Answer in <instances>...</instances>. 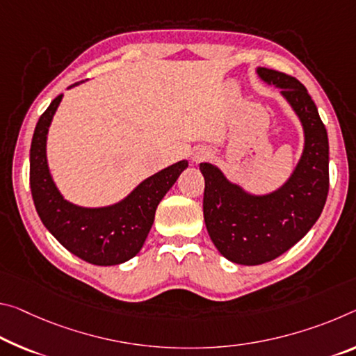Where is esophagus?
I'll return each mask as SVG.
<instances>
[{
  "label": "esophagus",
  "instance_id": "esophagus-1",
  "mask_svg": "<svg viewBox=\"0 0 356 356\" xmlns=\"http://www.w3.org/2000/svg\"><path fill=\"white\" fill-rule=\"evenodd\" d=\"M195 161H202L204 158H207V154H204V152H198V154H195Z\"/></svg>",
  "mask_w": 356,
  "mask_h": 356
}]
</instances>
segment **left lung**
<instances>
[{"label": "left lung", "mask_w": 356, "mask_h": 356, "mask_svg": "<svg viewBox=\"0 0 356 356\" xmlns=\"http://www.w3.org/2000/svg\"><path fill=\"white\" fill-rule=\"evenodd\" d=\"M258 72L282 88L302 122L306 147L293 176L274 193L250 196L213 165H200L202 212L213 245L229 261L252 266L275 259L302 239L318 220L330 190L328 134L306 87L285 72L269 67Z\"/></svg>", "instance_id": "obj_1"}]
</instances>
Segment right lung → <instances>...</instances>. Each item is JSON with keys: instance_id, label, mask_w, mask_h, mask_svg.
<instances>
[{"instance_id": "right-lung-1", "label": "right lung", "mask_w": 356, "mask_h": 356, "mask_svg": "<svg viewBox=\"0 0 356 356\" xmlns=\"http://www.w3.org/2000/svg\"><path fill=\"white\" fill-rule=\"evenodd\" d=\"M63 95H58L36 123L30 150V187L39 218L65 249L83 261L111 266L128 261L143 249L156 206L188 166L179 161L145 179L115 206L82 209L63 200L52 182L46 160L50 120Z\"/></svg>"}]
</instances>
